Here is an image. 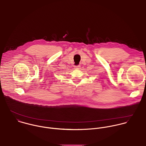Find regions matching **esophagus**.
I'll use <instances>...</instances> for the list:
<instances>
[{
	"instance_id": "34e87169",
	"label": "esophagus",
	"mask_w": 146,
	"mask_h": 146,
	"mask_svg": "<svg viewBox=\"0 0 146 146\" xmlns=\"http://www.w3.org/2000/svg\"><path fill=\"white\" fill-rule=\"evenodd\" d=\"M80 67V65H78V66L75 67V69H79Z\"/></svg>"
}]
</instances>
